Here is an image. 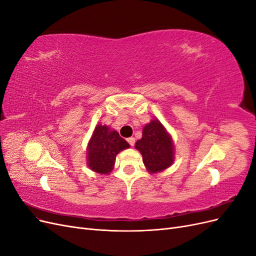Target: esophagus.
Listing matches in <instances>:
<instances>
[{
	"mask_svg": "<svg viewBox=\"0 0 256 256\" xmlns=\"http://www.w3.org/2000/svg\"><path fill=\"white\" fill-rule=\"evenodd\" d=\"M127 141H128V143H129L131 146H134V143H136V138L131 136V138H127Z\"/></svg>",
	"mask_w": 256,
	"mask_h": 256,
	"instance_id": "34e87169",
	"label": "esophagus"
}]
</instances>
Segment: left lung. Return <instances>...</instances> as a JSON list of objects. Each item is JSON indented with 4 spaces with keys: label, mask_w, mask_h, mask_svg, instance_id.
I'll use <instances>...</instances> for the list:
<instances>
[{
    "label": "left lung",
    "mask_w": 256,
    "mask_h": 256,
    "mask_svg": "<svg viewBox=\"0 0 256 256\" xmlns=\"http://www.w3.org/2000/svg\"><path fill=\"white\" fill-rule=\"evenodd\" d=\"M143 164L150 173H159L171 166L174 161L172 136L158 120H152L143 128L142 138L136 142Z\"/></svg>",
    "instance_id": "1"
}]
</instances>
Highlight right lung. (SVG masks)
Masks as SVG:
<instances>
[{"label": "right lung", "instance_id": "add662e5", "mask_svg": "<svg viewBox=\"0 0 256 256\" xmlns=\"http://www.w3.org/2000/svg\"><path fill=\"white\" fill-rule=\"evenodd\" d=\"M129 147L118 131L98 124L88 145V166L96 173L109 174L114 168L118 154Z\"/></svg>", "mask_w": 256, "mask_h": 256}]
</instances>
